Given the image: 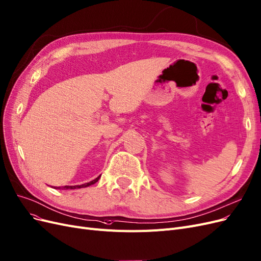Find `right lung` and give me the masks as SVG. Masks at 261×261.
Returning <instances> with one entry per match:
<instances>
[{"mask_svg":"<svg viewBox=\"0 0 261 261\" xmlns=\"http://www.w3.org/2000/svg\"><path fill=\"white\" fill-rule=\"evenodd\" d=\"M100 178V176H98L96 179H94V180L89 181L87 184H84V185H80V186H64V187H57L55 189H61V190H68V189H71V190H73V189H79V188H85V187H88L91 185H94L95 182L98 181V179Z\"/></svg>","mask_w":261,"mask_h":261,"instance_id":"obj_1","label":"right lung"}]
</instances>
